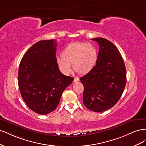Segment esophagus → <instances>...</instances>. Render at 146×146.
Returning a JSON list of instances; mask_svg holds the SVG:
<instances>
[{"mask_svg":"<svg viewBox=\"0 0 146 146\" xmlns=\"http://www.w3.org/2000/svg\"><path fill=\"white\" fill-rule=\"evenodd\" d=\"M79 81V78L78 77H75L74 78V82H78Z\"/></svg>","mask_w":146,"mask_h":146,"instance_id":"34e87169","label":"esophagus"}]
</instances>
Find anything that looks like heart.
<instances>
[{"label":"heart","mask_w":146,"mask_h":146,"mask_svg":"<svg viewBox=\"0 0 146 146\" xmlns=\"http://www.w3.org/2000/svg\"><path fill=\"white\" fill-rule=\"evenodd\" d=\"M98 51L91 44L74 42L66 46L61 56L56 57V62L64 74L71 70V65L79 74H86L91 71L98 60Z\"/></svg>","instance_id":"1"}]
</instances>
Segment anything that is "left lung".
I'll use <instances>...</instances> for the list:
<instances>
[{"instance_id": "obj_1", "label": "left lung", "mask_w": 146, "mask_h": 146, "mask_svg": "<svg viewBox=\"0 0 146 146\" xmlns=\"http://www.w3.org/2000/svg\"><path fill=\"white\" fill-rule=\"evenodd\" d=\"M99 46L98 62L80 78L84 105L94 112L111 108L120 99L126 84V69L117 47L103 38L92 39Z\"/></svg>"}]
</instances>
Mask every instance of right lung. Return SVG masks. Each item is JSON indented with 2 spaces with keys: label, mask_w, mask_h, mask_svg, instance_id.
Listing matches in <instances>:
<instances>
[{
  "label": "right lung",
  "mask_w": 146,
  "mask_h": 146,
  "mask_svg": "<svg viewBox=\"0 0 146 146\" xmlns=\"http://www.w3.org/2000/svg\"><path fill=\"white\" fill-rule=\"evenodd\" d=\"M56 40H42L31 47L19 64L22 98L34 112L45 115L55 110L74 78L61 73L56 62Z\"/></svg>",
  "instance_id": "add662e5"
}]
</instances>
